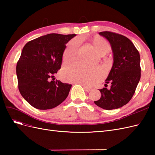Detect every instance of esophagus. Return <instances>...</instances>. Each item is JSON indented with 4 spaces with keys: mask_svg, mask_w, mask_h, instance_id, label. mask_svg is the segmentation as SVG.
Here are the masks:
<instances>
[{
    "mask_svg": "<svg viewBox=\"0 0 155 155\" xmlns=\"http://www.w3.org/2000/svg\"><path fill=\"white\" fill-rule=\"evenodd\" d=\"M82 85V84H81ZM83 86H84L83 85H82ZM83 88H84V89H85V91H86V92H90V91H91L92 90V88H90V87H87V86H84L83 87Z\"/></svg>",
    "mask_w": 155,
    "mask_h": 155,
    "instance_id": "34e87169",
    "label": "esophagus"
}]
</instances>
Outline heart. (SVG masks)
I'll return each instance as SVG.
<instances>
[{
  "label": "heart",
  "instance_id": "1",
  "mask_svg": "<svg viewBox=\"0 0 155 155\" xmlns=\"http://www.w3.org/2000/svg\"><path fill=\"white\" fill-rule=\"evenodd\" d=\"M92 43L101 55L109 52L110 46L107 40L103 37H96L92 40ZM81 41L75 38L70 41L63 51V58L65 63H71L76 59ZM102 70L97 67L85 66L81 64H74L65 67L62 71V76L65 81L83 84L92 85L102 77Z\"/></svg>",
  "mask_w": 155,
  "mask_h": 155
}]
</instances>
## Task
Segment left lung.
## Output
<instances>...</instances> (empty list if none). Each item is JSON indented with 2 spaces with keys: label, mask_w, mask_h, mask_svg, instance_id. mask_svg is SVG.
<instances>
[{
  "label": "left lung",
  "mask_w": 155,
  "mask_h": 155,
  "mask_svg": "<svg viewBox=\"0 0 155 155\" xmlns=\"http://www.w3.org/2000/svg\"><path fill=\"white\" fill-rule=\"evenodd\" d=\"M99 34L109 41L114 62L105 80V87L100 89L101 97L94 104L105 110L118 109L131 100L139 83L141 77L140 54L127 37L107 31ZM109 82L111 86L107 89L106 86Z\"/></svg>",
  "instance_id": "left-lung-1"
}]
</instances>
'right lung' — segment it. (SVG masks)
Masks as SVG:
<instances>
[{"label": "right lung", "mask_w": 155, "mask_h": 155, "mask_svg": "<svg viewBox=\"0 0 155 155\" xmlns=\"http://www.w3.org/2000/svg\"><path fill=\"white\" fill-rule=\"evenodd\" d=\"M76 34H50L25 45L16 72L18 90L24 99L36 109L47 110L67 97L72 85L50 81L61 68L66 44Z\"/></svg>", "instance_id": "1"}]
</instances>
